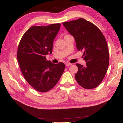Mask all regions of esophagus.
Masks as SVG:
<instances>
[{
  "label": "esophagus",
  "instance_id": "34e87169",
  "mask_svg": "<svg viewBox=\"0 0 123 123\" xmlns=\"http://www.w3.org/2000/svg\"><path fill=\"white\" fill-rule=\"evenodd\" d=\"M65 65L66 66H69L72 65V63H69V62H66V63H65Z\"/></svg>",
  "mask_w": 123,
  "mask_h": 123
}]
</instances>
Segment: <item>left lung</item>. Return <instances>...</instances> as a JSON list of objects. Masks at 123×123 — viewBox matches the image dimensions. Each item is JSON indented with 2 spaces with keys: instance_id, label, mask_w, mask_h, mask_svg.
<instances>
[{
  "instance_id": "obj_1",
  "label": "left lung",
  "mask_w": 123,
  "mask_h": 123,
  "mask_svg": "<svg viewBox=\"0 0 123 123\" xmlns=\"http://www.w3.org/2000/svg\"><path fill=\"white\" fill-rule=\"evenodd\" d=\"M63 25L74 38L77 49L83 52L86 62L85 66L76 64L78 68L76 80L84 88H95L102 82L109 65V51L104 34L84 18L63 22Z\"/></svg>"
}]
</instances>
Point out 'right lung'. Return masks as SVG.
Here are the masks:
<instances>
[{
	"label": "right lung",
	"instance_id": "1",
	"mask_svg": "<svg viewBox=\"0 0 123 123\" xmlns=\"http://www.w3.org/2000/svg\"><path fill=\"white\" fill-rule=\"evenodd\" d=\"M61 24L31 27L23 34L17 58L23 77L37 91L45 92L56 85L65 69L62 62L54 64L45 56L51 54Z\"/></svg>",
	"mask_w": 123,
	"mask_h": 123
}]
</instances>
